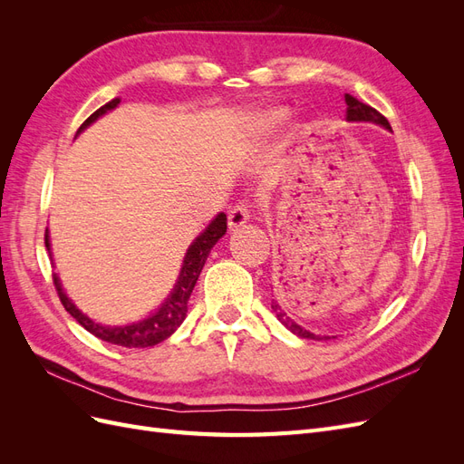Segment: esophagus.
<instances>
[{"instance_id": "1", "label": "esophagus", "mask_w": 464, "mask_h": 464, "mask_svg": "<svg viewBox=\"0 0 464 464\" xmlns=\"http://www.w3.org/2000/svg\"><path fill=\"white\" fill-rule=\"evenodd\" d=\"M249 220V208H247V205H244V203H240V205H236L232 210H230V215H228V227H230V230H237L240 227H244V224Z\"/></svg>"}]
</instances>
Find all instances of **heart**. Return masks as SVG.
<instances>
[{
	"label": "heart",
	"mask_w": 464,
	"mask_h": 464,
	"mask_svg": "<svg viewBox=\"0 0 464 464\" xmlns=\"http://www.w3.org/2000/svg\"><path fill=\"white\" fill-rule=\"evenodd\" d=\"M286 118V110H283V108H276V110H269L265 114V121L269 123V125H275V123H280Z\"/></svg>",
	"instance_id": "b5f03b06"
}]
</instances>
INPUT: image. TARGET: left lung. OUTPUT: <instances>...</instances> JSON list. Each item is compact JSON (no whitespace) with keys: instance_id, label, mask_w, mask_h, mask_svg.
Returning <instances> with one entry per match:
<instances>
[{"instance_id":"1","label":"left lung","mask_w":464,"mask_h":464,"mask_svg":"<svg viewBox=\"0 0 464 464\" xmlns=\"http://www.w3.org/2000/svg\"><path fill=\"white\" fill-rule=\"evenodd\" d=\"M344 102H346V120L348 121H372V123H377V125H383L385 130L391 131V125H389L387 118L379 114L375 108L360 102L358 98H354L353 94H344ZM273 310H275L278 321L283 323L286 329H290L294 334L302 336V339H314V341L319 339V334H314L310 331H305L302 325H298L296 321L290 319L283 310H280V305L276 302H273Z\"/></svg>"}]
</instances>
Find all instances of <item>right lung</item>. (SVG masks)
Wrapping results in <instances>:
<instances>
[{
	"label": "right lung",
	"instance_id": "obj_1",
	"mask_svg": "<svg viewBox=\"0 0 464 464\" xmlns=\"http://www.w3.org/2000/svg\"><path fill=\"white\" fill-rule=\"evenodd\" d=\"M118 104H120V98H114V101H110L104 106L98 108L94 114H91L85 121H82V125L77 130V135L82 130H87L94 120L104 116L106 111L114 110ZM224 232H227V215L220 213L213 220H210L208 227L198 237H195V242L189 246L188 254L184 257V265H181L178 283L172 288L170 296H168L162 302L159 310L152 312L147 319H141L137 323H130V325L110 327V325H102V323L92 321L81 310H77V305L67 298V294L63 292L60 278L55 273H53V285H55V290H58V296H60V300L65 307V312L72 315L73 319H77L79 325L85 327L91 334L98 336L101 341H106L110 344L125 346V348L154 346V344L166 341L168 336H170L181 325V321L186 319L188 300L191 296L193 286H195V283H198V278L203 271V265H205V261L210 254V249H213V246L224 236ZM44 242H46V247L50 251L48 228H46Z\"/></svg>",
	"mask_w": 464,
	"mask_h": 464
}]
</instances>
